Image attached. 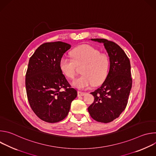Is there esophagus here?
Segmentation results:
<instances>
[{"label": "esophagus", "mask_w": 156, "mask_h": 156, "mask_svg": "<svg viewBox=\"0 0 156 156\" xmlns=\"http://www.w3.org/2000/svg\"><path fill=\"white\" fill-rule=\"evenodd\" d=\"M86 94V93L84 92H82V91H78V96H83Z\"/></svg>", "instance_id": "obj_1"}]
</instances>
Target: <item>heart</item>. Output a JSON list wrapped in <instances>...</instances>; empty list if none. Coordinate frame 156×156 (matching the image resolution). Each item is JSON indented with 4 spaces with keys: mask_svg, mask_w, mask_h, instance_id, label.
<instances>
[{
    "mask_svg": "<svg viewBox=\"0 0 156 156\" xmlns=\"http://www.w3.org/2000/svg\"><path fill=\"white\" fill-rule=\"evenodd\" d=\"M72 58L63 57L60 60L62 73L70 80H73L77 73V66L83 65L81 76L73 81L78 89H86L93 84L97 86L106 78L110 66L108 57L90 45H82L72 51Z\"/></svg>",
    "mask_w": 156,
    "mask_h": 156,
    "instance_id": "obj_1",
    "label": "heart"
}]
</instances>
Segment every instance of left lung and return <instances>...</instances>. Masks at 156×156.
<instances>
[{
	"label": "left lung",
	"instance_id": "8db88e82",
	"mask_svg": "<svg viewBox=\"0 0 156 156\" xmlns=\"http://www.w3.org/2000/svg\"><path fill=\"white\" fill-rule=\"evenodd\" d=\"M103 43L110 60V69L102 84L94 92V102L88 107L91 117L97 122L109 123L125 109L132 86L130 62L116 43L105 39H91Z\"/></svg>",
	"mask_w": 156,
	"mask_h": 156
}]
</instances>
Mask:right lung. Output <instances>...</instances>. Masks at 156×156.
I'll return each mask as SVG.
<instances>
[{
    "label": "right lung",
    "instance_id": "1",
    "mask_svg": "<svg viewBox=\"0 0 156 156\" xmlns=\"http://www.w3.org/2000/svg\"><path fill=\"white\" fill-rule=\"evenodd\" d=\"M70 48V44L61 41L44 43L30 58L25 80L27 97L34 114L44 122L64 119L77 96L59 66L63 55ZM62 88L65 90L61 91Z\"/></svg>",
    "mask_w": 156,
    "mask_h": 156
}]
</instances>
